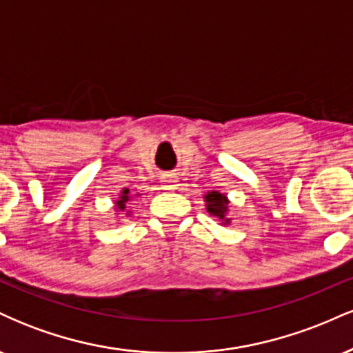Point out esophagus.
<instances>
[{
  "mask_svg": "<svg viewBox=\"0 0 353 353\" xmlns=\"http://www.w3.org/2000/svg\"><path fill=\"white\" fill-rule=\"evenodd\" d=\"M161 182H163L164 189L172 190V189L177 188V182H179V179H177L176 174H172V172H164L163 176H161Z\"/></svg>",
  "mask_w": 353,
  "mask_h": 353,
  "instance_id": "esophagus-1",
  "label": "esophagus"
}]
</instances>
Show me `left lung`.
<instances>
[{
  "mask_svg": "<svg viewBox=\"0 0 353 353\" xmlns=\"http://www.w3.org/2000/svg\"><path fill=\"white\" fill-rule=\"evenodd\" d=\"M205 202H208V210L212 216H216L221 219V221H224L225 224H229V219H225V212H228V197L222 196L221 192H216V190H212V192H209L208 196H205Z\"/></svg>",
  "mask_w": 353,
  "mask_h": 353,
  "instance_id": "obj_1",
  "label": "left lung"
}]
</instances>
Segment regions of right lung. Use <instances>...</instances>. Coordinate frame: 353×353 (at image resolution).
<instances>
[{"label":"right lung","mask_w":353,"mask_h":353,"mask_svg":"<svg viewBox=\"0 0 353 353\" xmlns=\"http://www.w3.org/2000/svg\"><path fill=\"white\" fill-rule=\"evenodd\" d=\"M129 201V189H124L123 190V196H121L119 197V201H117L116 202V208L117 209H119V210H124L125 209V202H128Z\"/></svg>","instance_id":"1"}]
</instances>
